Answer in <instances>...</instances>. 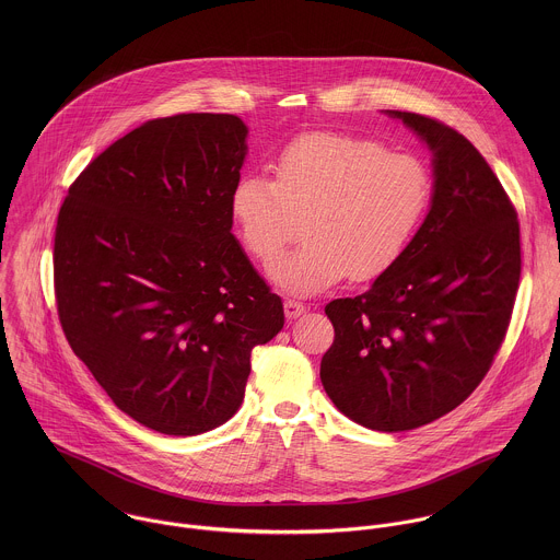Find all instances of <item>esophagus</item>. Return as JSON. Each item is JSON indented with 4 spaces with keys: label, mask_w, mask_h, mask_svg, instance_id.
<instances>
[{
    "label": "esophagus",
    "mask_w": 560,
    "mask_h": 560,
    "mask_svg": "<svg viewBox=\"0 0 560 560\" xmlns=\"http://www.w3.org/2000/svg\"><path fill=\"white\" fill-rule=\"evenodd\" d=\"M306 313V306L302 304V302H298V300H287L284 302V315H287V319H298L300 315H304Z\"/></svg>",
    "instance_id": "obj_1"
}]
</instances>
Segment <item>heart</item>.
Wrapping results in <instances>:
<instances>
[{
  "label": "heart",
  "mask_w": 560,
  "mask_h": 560,
  "mask_svg": "<svg viewBox=\"0 0 560 560\" xmlns=\"http://www.w3.org/2000/svg\"><path fill=\"white\" fill-rule=\"evenodd\" d=\"M276 178L243 174L231 215L247 254L269 265L306 218V243L271 267V280L295 295H317L349 273L369 282L390 271L416 237L429 202V167L382 142L345 133H306L273 163Z\"/></svg>",
  "instance_id": "obj_1"
}]
</instances>
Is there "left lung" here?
<instances>
[{"label":"left lung","mask_w":560,"mask_h":560,"mask_svg":"<svg viewBox=\"0 0 560 560\" xmlns=\"http://www.w3.org/2000/svg\"><path fill=\"white\" fill-rule=\"evenodd\" d=\"M386 114L433 155L431 205L390 271L325 306L336 336L320 384L353 422L395 433L475 393L504 340L522 254L517 213L479 151L433 118Z\"/></svg>","instance_id":"obj_1"}]
</instances>
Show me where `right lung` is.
<instances>
[{"mask_svg": "<svg viewBox=\"0 0 560 560\" xmlns=\"http://www.w3.org/2000/svg\"><path fill=\"white\" fill-rule=\"evenodd\" d=\"M245 138L233 114L149 120L81 172L58 215L67 340L120 411L165 435L233 418L252 349L284 325L231 233Z\"/></svg>", "mask_w": 560, "mask_h": 560, "instance_id": "right-lung-1", "label": "right lung"}]
</instances>
